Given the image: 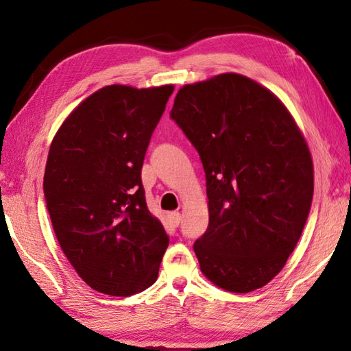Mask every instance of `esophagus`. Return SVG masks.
I'll use <instances>...</instances> for the list:
<instances>
[{
    "label": "esophagus",
    "instance_id": "esophagus-1",
    "mask_svg": "<svg viewBox=\"0 0 351 351\" xmlns=\"http://www.w3.org/2000/svg\"><path fill=\"white\" fill-rule=\"evenodd\" d=\"M169 221H170V225H171V226L176 228V226L180 225V223H181V214L178 213V211L169 213Z\"/></svg>",
    "mask_w": 351,
    "mask_h": 351
}]
</instances>
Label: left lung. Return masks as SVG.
Listing matches in <instances>:
<instances>
[{
	"instance_id": "8db88e82",
	"label": "left lung",
	"mask_w": 351,
	"mask_h": 351,
	"mask_svg": "<svg viewBox=\"0 0 351 351\" xmlns=\"http://www.w3.org/2000/svg\"><path fill=\"white\" fill-rule=\"evenodd\" d=\"M170 117L199 152L210 225L193 249L230 293L267 285L295 249L314 196L309 147L268 88L221 73L178 92Z\"/></svg>"
}]
</instances>
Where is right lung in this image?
I'll return each instance as SVG.
<instances>
[{
	"label": "right lung",
	"mask_w": 351,
	"mask_h": 351,
	"mask_svg": "<svg viewBox=\"0 0 351 351\" xmlns=\"http://www.w3.org/2000/svg\"><path fill=\"white\" fill-rule=\"evenodd\" d=\"M173 86L99 88L52 140L43 193L58 244L88 287L126 297L158 278L169 237L147 210L141 167Z\"/></svg>",
	"instance_id": "obj_1"
}]
</instances>
